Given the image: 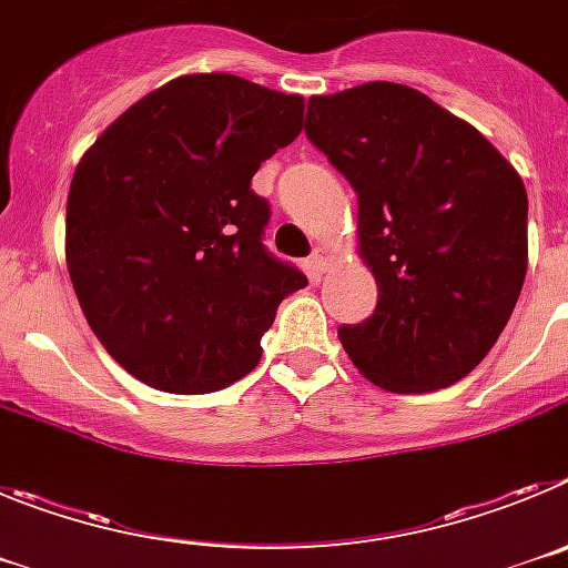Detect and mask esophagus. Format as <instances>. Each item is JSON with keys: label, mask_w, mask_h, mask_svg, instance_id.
<instances>
[{"label": "esophagus", "mask_w": 568, "mask_h": 568, "mask_svg": "<svg viewBox=\"0 0 568 568\" xmlns=\"http://www.w3.org/2000/svg\"><path fill=\"white\" fill-rule=\"evenodd\" d=\"M329 264V253L324 247H315L313 255H310V270H313V275H321L324 270H327Z\"/></svg>", "instance_id": "esophagus-1"}]
</instances>
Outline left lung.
Here are the masks:
<instances>
[{
	"instance_id": "left-lung-1",
	"label": "left lung",
	"mask_w": 568,
	"mask_h": 568,
	"mask_svg": "<svg viewBox=\"0 0 568 568\" xmlns=\"http://www.w3.org/2000/svg\"><path fill=\"white\" fill-rule=\"evenodd\" d=\"M304 133L358 193L361 258L378 304L338 341L389 393L469 375L504 333L526 278L520 175L471 124L393 82L307 102Z\"/></svg>"
}]
</instances>
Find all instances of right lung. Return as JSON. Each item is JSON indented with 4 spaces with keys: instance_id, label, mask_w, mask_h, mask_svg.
<instances>
[{
    "instance_id": "1",
    "label": "right lung",
    "mask_w": 568,
    "mask_h": 568,
    "mask_svg": "<svg viewBox=\"0 0 568 568\" xmlns=\"http://www.w3.org/2000/svg\"><path fill=\"white\" fill-rule=\"evenodd\" d=\"M304 99L230 73L173 79L82 155L68 273L90 329L133 378L175 395L247 375L307 275L264 247L255 170L301 133Z\"/></svg>"
}]
</instances>
